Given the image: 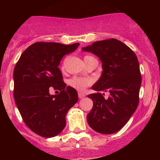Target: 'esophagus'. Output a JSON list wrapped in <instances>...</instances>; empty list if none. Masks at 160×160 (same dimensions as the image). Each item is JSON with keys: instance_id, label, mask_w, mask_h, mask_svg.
<instances>
[{"instance_id": "esophagus-1", "label": "esophagus", "mask_w": 160, "mask_h": 160, "mask_svg": "<svg viewBox=\"0 0 160 160\" xmlns=\"http://www.w3.org/2000/svg\"><path fill=\"white\" fill-rule=\"evenodd\" d=\"M78 97H79V98H80V99H81V98H84L85 94H84V93H78Z\"/></svg>"}]
</instances>
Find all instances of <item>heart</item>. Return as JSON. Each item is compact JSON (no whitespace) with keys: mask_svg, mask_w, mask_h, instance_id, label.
I'll return each mask as SVG.
<instances>
[{"mask_svg":"<svg viewBox=\"0 0 160 160\" xmlns=\"http://www.w3.org/2000/svg\"><path fill=\"white\" fill-rule=\"evenodd\" d=\"M91 58L93 57H92V56H86L84 57V60L91 59ZM92 81L90 79L79 77H72V79H70V81H69V84H70L72 88H73L74 89H77V90H80V91L84 90L88 87H89Z\"/></svg>","mask_w":160,"mask_h":160,"instance_id":"b5f03b06","label":"heart"}]
</instances>
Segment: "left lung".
<instances>
[{
    "label": "left lung",
    "mask_w": 160,
    "mask_h": 160,
    "mask_svg": "<svg viewBox=\"0 0 160 160\" xmlns=\"http://www.w3.org/2000/svg\"><path fill=\"white\" fill-rule=\"evenodd\" d=\"M82 49L98 56L103 67L101 78L92 87L98 92L88 96L93 101L88 122L97 132L115 133L128 122L139 102L142 77L138 58L115 38L95 42ZM101 91H109L108 99Z\"/></svg>",
    "instance_id": "1"
}]
</instances>
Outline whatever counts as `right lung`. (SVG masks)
I'll return each mask as SVG.
<instances>
[{"instance_id":"right-lung-1","label":"right lung","mask_w":160,"mask_h":160,"mask_svg":"<svg viewBox=\"0 0 160 160\" xmlns=\"http://www.w3.org/2000/svg\"><path fill=\"white\" fill-rule=\"evenodd\" d=\"M80 43L63 45L38 42L27 48L14 70V98L25 125L45 138L60 133L66 115L78 101L74 88L63 82L59 65ZM61 91L50 95V88Z\"/></svg>"}]
</instances>
